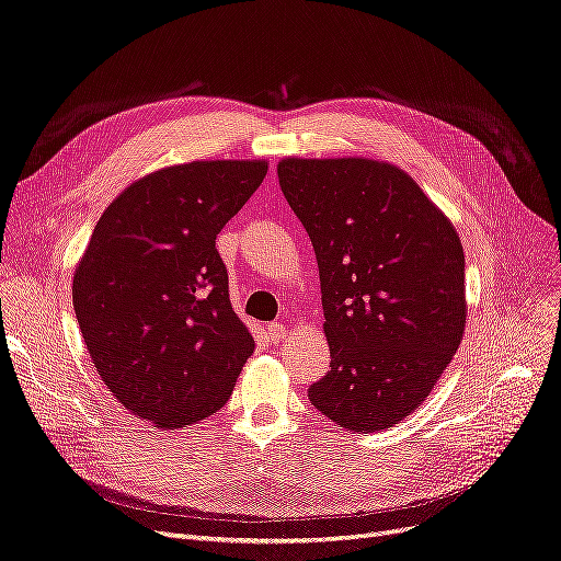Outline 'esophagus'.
Here are the masks:
<instances>
[{"label": "esophagus", "instance_id": "obj_1", "mask_svg": "<svg viewBox=\"0 0 561 561\" xmlns=\"http://www.w3.org/2000/svg\"><path fill=\"white\" fill-rule=\"evenodd\" d=\"M265 334L271 344H279V341H284L288 336V328L284 323H271L265 328Z\"/></svg>", "mask_w": 561, "mask_h": 561}]
</instances>
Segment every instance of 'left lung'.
I'll return each instance as SVG.
<instances>
[{"mask_svg": "<svg viewBox=\"0 0 561 561\" xmlns=\"http://www.w3.org/2000/svg\"><path fill=\"white\" fill-rule=\"evenodd\" d=\"M277 176L321 275L332 359L309 401L355 433L394 426L426 401L466 330L458 233L394 164L286 158Z\"/></svg>", "mask_w": 561, "mask_h": 561, "instance_id": "left-lung-1", "label": "left lung"}]
</instances>
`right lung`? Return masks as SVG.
Returning a JSON list of instances; mask_svg holds the SVG:
<instances>
[{"label":"right lung","instance_id":"obj_1","mask_svg":"<svg viewBox=\"0 0 561 561\" xmlns=\"http://www.w3.org/2000/svg\"><path fill=\"white\" fill-rule=\"evenodd\" d=\"M265 174V160H199L144 176L101 215L76 267L72 307L95 371L158 428L220 410L254 353L215 238Z\"/></svg>","mask_w":561,"mask_h":561}]
</instances>
